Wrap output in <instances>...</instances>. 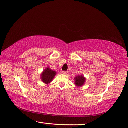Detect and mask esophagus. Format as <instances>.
<instances>
[{"label": "esophagus", "instance_id": "esophagus-1", "mask_svg": "<svg viewBox=\"0 0 128 128\" xmlns=\"http://www.w3.org/2000/svg\"><path fill=\"white\" fill-rule=\"evenodd\" d=\"M62 74H68V72L67 71H62Z\"/></svg>", "mask_w": 128, "mask_h": 128}]
</instances>
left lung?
<instances>
[{"label": "left lung", "instance_id": "8db88e82", "mask_svg": "<svg viewBox=\"0 0 128 128\" xmlns=\"http://www.w3.org/2000/svg\"><path fill=\"white\" fill-rule=\"evenodd\" d=\"M86 78L82 75H78L74 78V84L78 87H81L85 84Z\"/></svg>", "mask_w": 128, "mask_h": 128}]
</instances>
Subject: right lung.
I'll use <instances>...</instances> for the list:
<instances>
[{"label":"right lung","mask_w":128,"mask_h":128,"mask_svg":"<svg viewBox=\"0 0 128 128\" xmlns=\"http://www.w3.org/2000/svg\"><path fill=\"white\" fill-rule=\"evenodd\" d=\"M56 74V72L50 70L49 67H47L41 74V80L46 84H48L53 80Z\"/></svg>","instance_id":"1"}]
</instances>
